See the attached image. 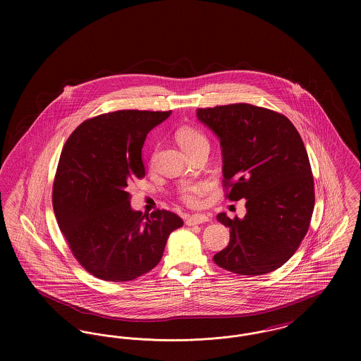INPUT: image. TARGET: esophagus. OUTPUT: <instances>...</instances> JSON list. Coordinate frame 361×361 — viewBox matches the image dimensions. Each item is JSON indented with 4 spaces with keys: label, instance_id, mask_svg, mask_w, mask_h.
Segmentation results:
<instances>
[{
    "label": "esophagus",
    "instance_id": "obj_1",
    "mask_svg": "<svg viewBox=\"0 0 361 361\" xmlns=\"http://www.w3.org/2000/svg\"><path fill=\"white\" fill-rule=\"evenodd\" d=\"M208 221H209V218H208L207 215H199V214H196V215L188 216L185 224H188V226H195V224H206Z\"/></svg>",
    "mask_w": 361,
    "mask_h": 361
}]
</instances>
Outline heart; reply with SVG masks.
<instances>
[{
    "label": "heart",
    "mask_w": 361,
    "mask_h": 361,
    "mask_svg": "<svg viewBox=\"0 0 361 361\" xmlns=\"http://www.w3.org/2000/svg\"><path fill=\"white\" fill-rule=\"evenodd\" d=\"M177 140L181 145V147L185 152H192L200 146H208V139L206 135L190 126H184L181 127L177 134ZM206 183L202 181H183L177 187V195L178 199L188 207H199L202 204L203 196L206 195Z\"/></svg>",
    "instance_id": "heart-1"
}]
</instances>
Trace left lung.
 <instances>
[{
    "label": "left lung",
    "instance_id": "1",
    "mask_svg": "<svg viewBox=\"0 0 361 361\" xmlns=\"http://www.w3.org/2000/svg\"><path fill=\"white\" fill-rule=\"evenodd\" d=\"M219 137L224 188L231 202L246 199L243 219L224 212L230 242L216 265L240 276L269 274L286 264L309 231L315 193L309 155L288 118L252 104L197 109Z\"/></svg>",
    "mask_w": 361,
    "mask_h": 361
}]
</instances>
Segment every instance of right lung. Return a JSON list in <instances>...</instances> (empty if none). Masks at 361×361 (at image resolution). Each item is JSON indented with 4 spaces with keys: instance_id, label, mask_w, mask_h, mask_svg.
<instances>
[{
    "instance_id": "add662e5",
    "label": "right lung",
    "mask_w": 361,
    "mask_h": 361,
    "mask_svg": "<svg viewBox=\"0 0 361 361\" xmlns=\"http://www.w3.org/2000/svg\"><path fill=\"white\" fill-rule=\"evenodd\" d=\"M172 111L123 109L81 123L66 140L52 187L56 222L73 256L90 275L130 281L161 261L183 219L155 209L150 218L130 206L127 187L145 177L142 147Z\"/></svg>"
}]
</instances>
